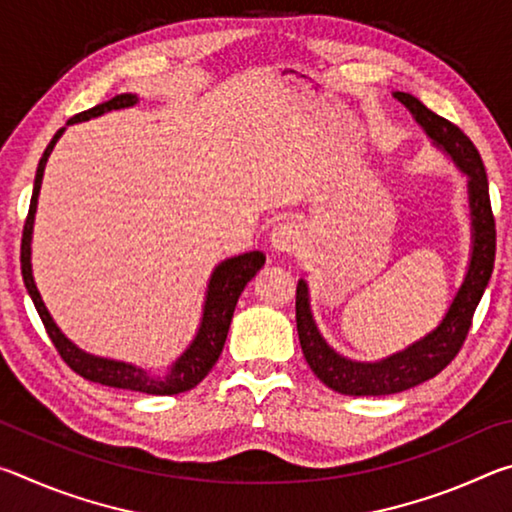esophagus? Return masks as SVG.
Listing matches in <instances>:
<instances>
[{
  "label": "esophagus",
  "mask_w": 512,
  "mask_h": 512,
  "mask_svg": "<svg viewBox=\"0 0 512 512\" xmlns=\"http://www.w3.org/2000/svg\"><path fill=\"white\" fill-rule=\"evenodd\" d=\"M300 241L302 232L296 221L277 223L271 232V244L275 250H280V253H293V250L300 246Z\"/></svg>",
  "instance_id": "obj_1"
}]
</instances>
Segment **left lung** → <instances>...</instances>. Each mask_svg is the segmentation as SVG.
<instances>
[{"mask_svg": "<svg viewBox=\"0 0 512 512\" xmlns=\"http://www.w3.org/2000/svg\"><path fill=\"white\" fill-rule=\"evenodd\" d=\"M406 108L413 112L418 124L429 133L436 144L443 146L447 153L458 162L467 176H470V207H472V228H474V250L470 271L465 275L461 291L449 307L447 316L438 329L424 336L411 348L397 352L393 357L377 363H359L336 354L318 334L309 311L307 284L298 282L296 289V323L300 348L309 368L323 381L325 386L341 395H393L409 391V388L422 384L438 372H443L454 357L461 352L472 327L474 311L479 307L488 280L495 268L497 250V228L495 214H492L488 176L479 151L461 128L452 121L431 112L422 101L406 92H395Z\"/></svg>", "mask_w": 512, "mask_h": 512, "instance_id": "1", "label": "left lung"}]
</instances>
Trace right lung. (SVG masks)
I'll return each instance as SVG.
<instances>
[{"label": "right lung", "mask_w": 512, "mask_h": 512, "mask_svg": "<svg viewBox=\"0 0 512 512\" xmlns=\"http://www.w3.org/2000/svg\"><path fill=\"white\" fill-rule=\"evenodd\" d=\"M137 99L133 94H117L115 99H110L101 106H94L90 110H83L79 115H74L67 124H74V121H83V119H92L99 117L103 112L110 110H119V108H128L133 106ZM65 128L54 135V140L49 142V146L42 153L38 171H36V183H33V196H31V205H29V214L27 221H24V230H22V246H20V262H22V277L24 284H27V291L36 305L42 325H45L47 334L51 343L56 345V350L60 354L69 368H72L76 375H81L83 379L97 381V384L103 386H112V388H126V391H137V393H146V395H178L185 393L189 388H194L196 384L207 377V372L212 370V366L221 357V350L225 345V339H228V329H230V320L232 314H235L237 300L244 291L246 284L253 280L255 273L264 266L266 255L259 253H246L232 259H225L219 266L210 280V291H207V300H205V311H203V323L201 329H198L194 343L185 350L183 357L176 361V366L171 368L167 377L155 379L151 375H146L144 370L128 366V363L121 361H110V359H99L92 357V354L81 352L76 345L69 343L65 339V334L56 327L54 320H51L49 311L45 309V302H42L40 293L36 289V282H33L31 275V228H33V214H36V203H38V192H40V183H42V173H45V164L51 149L58 142V137L63 135Z\"/></svg>", "instance_id": "add662e5"}]
</instances>
